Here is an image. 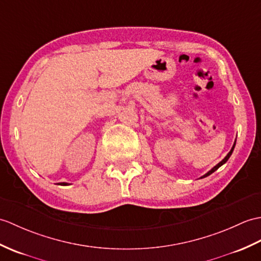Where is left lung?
Masks as SVG:
<instances>
[{"instance_id":"8db88e82","label":"left lung","mask_w":261,"mask_h":261,"mask_svg":"<svg viewBox=\"0 0 261 261\" xmlns=\"http://www.w3.org/2000/svg\"><path fill=\"white\" fill-rule=\"evenodd\" d=\"M234 145H236V142L233 143V145H232V148H231V150H230V151H229V153H228V154H227V155L225 156V159H223L222 161H220L219 163H218V165H217V166H215V167H214L213 169H211V170H210V171H208L207 173H205V174H203L201 178H205V177H208V175H210L211 173H214V172H215V171L217 170V169H219V168H220V167H221V166L223 165V163H226V162L228 161V159L230 158V155H231V154H232V151H233V149H234Z\"/></svg>"}]
</instances>
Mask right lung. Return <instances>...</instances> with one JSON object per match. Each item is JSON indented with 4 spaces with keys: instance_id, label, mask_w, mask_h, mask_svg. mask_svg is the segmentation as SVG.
I'll use <instances>...</instances> for the list:
<instances>
[{
    "instance_id": "right-lung-1",
    "label": "right lung",
    "mask_w": 261,
    "mask_h": 261,
    "mask_svg": "<svg viewBox=\"0 0 261 261\" xmlns=\"http://www.w3.org/2000/svg\"><path fill=\"white\" fill-rule=\"evenodd\" d=\"M60 185H61V186H68L69 184H66V182H61Z\"/></svg>"
}]
</instances>
